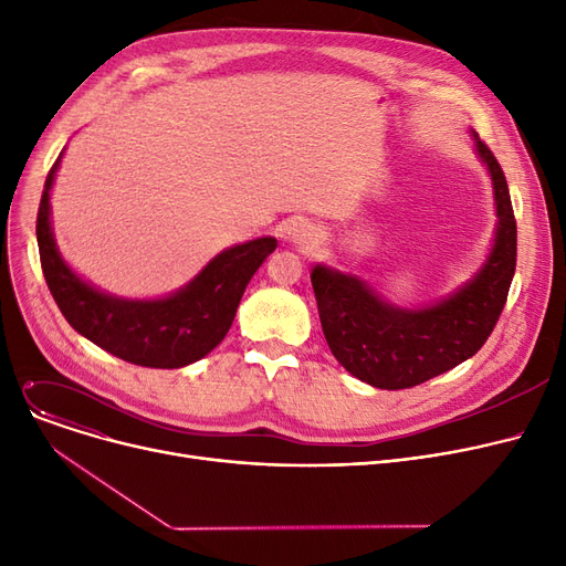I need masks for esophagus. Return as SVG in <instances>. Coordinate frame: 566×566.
<instances>
[{"instance_id":"34e87169","label":"esophagus","mask_w":566,"mask_h":566,"mask_svg":"<svg viewBox=\"0 0 566 566\" xmlns=\"http://www.w3.org/2000/svg\"><path fill=\"white\" fill-rule=\"evenodd\" d=\"M295 241H298L301 245H314L318 238H316V231H314V227H301V229H295Z\"/></svg>"}]
</instances>
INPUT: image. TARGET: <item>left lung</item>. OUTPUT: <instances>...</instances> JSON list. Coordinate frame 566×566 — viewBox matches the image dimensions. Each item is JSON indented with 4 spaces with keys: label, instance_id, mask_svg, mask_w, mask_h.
Masks as SVG:
<instances>
[{
    "label": "left lung",
    "instance_id": "obj_1",
    "mask_svg": "<svg viewBox=\"0 0 566 566\" xmlns=\"http://www.w3.org/2000/svg\"><path fill=\"white\" fill-rule=\"evenodd\" d=\"M478 151L495 192V245L482 271L448 301L427 310H399L382 303L358 277L325 265L312 271L325 342L348 374L374 388H415L472 358L507 303L516 271V218L502 167L480 137Z\"/></svg>",
    "mask_w": 566,
    "mask_h": 566
}]
</instances>
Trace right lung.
<instances>
[{
  "label": "right lung",
  "mask_w": 566,
  "mask_h": 566,
  "mask_svg": "<svg viewBox=\"0 0 566 566\" xmlns=\"http://www.w3.org/2000/svg\"><path fill=\"white\" fill-rule=\"evenodd\" d=\"M59 160L45 178L36 216L41 268L56 307L73 328L126 363L178 369L211 353L229 333L238 303L275 238H256L218 254L178 293L160 301H124L82 282L59 256L50 229V188Z\"/></svg>",
  "instance_id": "right-lung-1"
}]
</instances>
